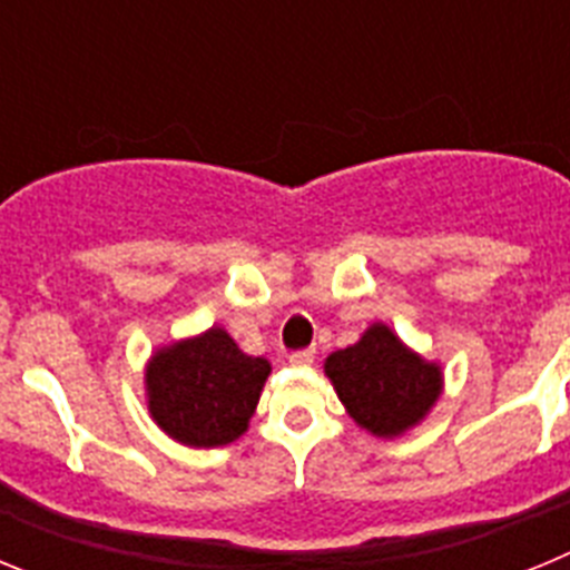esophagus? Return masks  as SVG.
<instances>
[{"mask_svg":"<svg viewBox=\"0 0 570 570\" xmlns=\"http://www.w3.org/2000/svg\"><path fill=\"white\" fill-rule=\"evenodd\" d=\"M314 356H316V351H294V354L288 356L291 360V365H299V367H305V365H311V362H314Z\"/></svg>","mask_w":570,"mask_h":570,"instance_id":"1","label":"esophagus"}]
</instances>
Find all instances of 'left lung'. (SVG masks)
Returning <instances> with one entry per match:
<instances>
[{"label":"left lung","mask_w":570,"mask_h":570,"mask_svg":"<svg viewBox=\"0 0 570 570\" xmlns=\"http://www.w3.org/2000/svg\"><path fill=\"white\" fill-rule=\"evenodd\" d=\"M325 376L347 416L367 434L396 440L420 425L442 396V365L407 347L385 322L325 360Z\"/></svg>","instance_id":"8db88e82"}]
</instances>
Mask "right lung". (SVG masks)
Here are the masks:
<instances>
[{"instance_id": "right-lung-1", "label": "right lung", "mask_w": 570, "mask_h": 570, "mask_svg": "<svg viewBox=\"0 0 570 570\" xmlns=\"http://www.w3.org/2000/svg\"><path fill=\"white\" fill-rule=\"evenodd\" d=\"M268 374L265 356H248L214 325L156 347L145 365L148 414L179 445H228L248 431Z\"/></svg>"}]
</instances>
